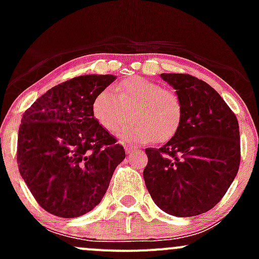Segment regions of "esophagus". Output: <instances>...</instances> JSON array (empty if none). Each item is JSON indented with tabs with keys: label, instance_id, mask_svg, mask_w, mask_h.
<instances>
[{
	"label": "esophagus",
	"instance_id": "1",
	"mask_svg": "<svg viewBox=\"0 0 259 259\" xmlns=\"http://www.w3.org/2000/svg\"><path fill=\"white\" fill-rule=\"evenodd\" d=\"M135 150H137V148H134V146H132V145H125V151H126L127 154L134 153Z\"/></svg>",
	"mask_w": 259,
	"mask_h": 259
}]
</instances>
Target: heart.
I'll use <instances>...</instances> for the list:
<instances>
[{
  "mask_svg": "<svg viewBox=\"0 0 259 259\" xmlns=\"http://www.w3.org/2000/svg\"><path fill=\"white\" fill-rule=\"evenodd\" d=\"M94 116L108 132L115 133L129 120L134 122L120 130L125 142L149 144L173 139L183 122L182 100L174 91L140 76H133L105 89L93 104Z\"/></svg>",
  "mask_w": 259,
  "mask_h": 259,
  "instance_id": "obj_1",
  "label": "heart"
}]
</instances>
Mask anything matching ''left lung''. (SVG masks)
Wrapping results in <instances>:
<instances>
[{
	"label": "left lung",
	"instance_id": "left-lung-1",
	"mask_svg": "<svg viewBox=\"0 0 259 259\" xmlns=\"http://www.w3.org/2000/svg\"><path fill=\"white\" fill-rule=\"evenodd\" d=\"M182 100L178 134L148 148L145 185L154 203L176 217L210 210L227 193L241 163L239 125L218 93L188 74H161Z\"/></svg>",
	"mask_w": 259,
	"mask_h": 259
}]
</instances>
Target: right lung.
<instances>
[{"mask_svg": "<svg viewBox=\"0 0 259 259\" xmlns=\"http://www.w3.org/2000/svg\"><path fill=\"white\" fill-rule=\"evenodd\" d=\"M114 75H82L50 89L21 119L18 170L49 213L75 218L103 199L125 150L94 117L99 93Z\"/></svg>", "mask_w": 259, "mask_h": 259, "instance_id": "add662e5", "label": "right lung"}]
</instances>
